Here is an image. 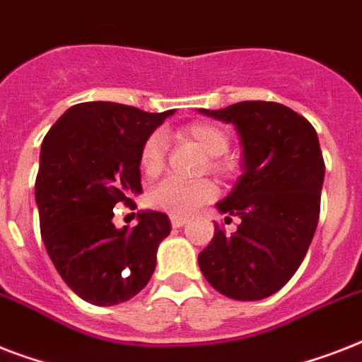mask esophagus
Returning <instances> with one entry per match:
<instances>
[{"label": "esophagus", "mask_w": 362, "mask_h": 362, "mask_svg": "<svg viewBox=\"0 0 362 362\" xmlns=\"http://www.w3.org/2000/svg\"><path fill=\"white\" fill-rule=\"evenodd\" d=\"M170 223H173V227L186 226L187 218H182V216H170Z\"/></svg>", "instance_id": "obj_1"}]
</instances>
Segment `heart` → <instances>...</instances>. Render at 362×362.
Instances as JSON below:
<instances>
[{
    "label": "heart",
    "mask_w": 362,
    "mask_h": 362,
    "mask_svg": "<svg viewBox=\"0 0 362 362\" xmlns=\"http://www.w3.org/2000/svg\"><path fill=\"white\" fill-rule=\"evenodd\" d=\"M178 139L193 142L195 146L209 156V170L216 176L227 178L233 175L235 165L221 153L229 150L231 139L223 127L212 122H193L178 131ZM165 156H167V141L161 131H153L142 142L139 161L141 169L148 176L159 175L165 167ZM216 197V186L210 180L182 182L178 178H167L161 184L150 189L148 203L153 209L163 210L170 216H189L192 212L210 203Z\"/></svg>",
    "instance_id": "heart-1"
}]
</instances>
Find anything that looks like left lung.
Here are the masks:
<instances>
[{"label": "left lung", "instance_id": "left-lung-1", "mask_svg": "<svg viewBox=\"0 0 362 362\" xmlns=\"http://www.w3.org/2000/svg\"><path fill=\"white\" fill-rule=\"evenodd\" d=\"M199 112L237 127L242 175L218 210L237 231L216 223L199 267L216 291L259 300L280 291L303 263L320 220L325 163L304 116L272 101H242Z\"/></svg>", "mask_w": 362, "mask_h": 362}]
</instances>
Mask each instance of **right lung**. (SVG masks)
<instances>
[{"mask_svg":"<svg viewBox=\"0 0 362 362\" xmlns=\"http://www.w3.org/2000/svg\"><path fill=\"white\" fill-rule=\"evenodd\" d=\"M173 115L90 101L65 110L42 139L35 180L41 237L59 276L86 303H125L152 278L169 216L142 210L133 229H118L112 210L131 206L142 192V142Z\"/></svg>","mask_w":362,"mask_h":362,"instance_id":"obj_1","label":"right lung"}]
</instances>
